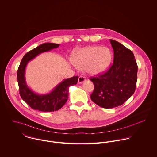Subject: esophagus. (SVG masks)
<instances>
[{
    "label": "esophagus",
    "instance_id": "1",
    "mask_svg": "<svg viewBox=\"0 0 157 157\" xmlns=\"http://www.w3.org/2000/svg\"><path fill=\"white\" fill-rule=\"evenodd\" d=\"M86 81V78L84 76H79L78 78V83L81 84Z\"/></svg>",
    "mask_w": 157,
    "mask_h": 157
}]
</instances>
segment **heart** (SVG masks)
<instances>
[{
    "label": "heart",
    "instance_id": "heart-1",
    "mask_svg": "<svg viewBox=\"0 0 157 157\" xmlns=\"http://www.w3.org/2000/svg\"><path fill=\"white\" fill-rule=\"evenodd\" d=\"M113 54L109 48L99 46L81 48L73 56V62L79 70H86L91 75L105 72L110 65Z\"/></svg>",
    "mask_w": 157,
    "mask_h": 157
}]
</instances>
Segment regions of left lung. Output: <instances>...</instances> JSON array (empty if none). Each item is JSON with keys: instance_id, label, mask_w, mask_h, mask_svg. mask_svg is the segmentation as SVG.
Segmentation results:
<instances>
[{"instance_id": "obj_1", "label": "left lung", "mask_w": 157, "mask_h": 157, "mask_svg": "<svg viewBox=\"0 0 157 157\" xmlns=\"http://www.w3.org/2000/svg\"><path fill=\"white\" fill-rule=\"evenodd\" d=\"M113 64L104 74L91 78L94 85L91 100L105 109L123 104L135 92L138 66L133 53L122 44L110 39Z\"/></svg>"}]
</instances>
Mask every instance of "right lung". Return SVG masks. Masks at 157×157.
Here are the masks:
<instances>
[{
  "instance_id": "right-lung-1",
  "label": "right lung",
  "mask_w": 157,
  "mask_h": 157,
  "mask_svg": "<svg viewBox=\"0 0 157 157\" xmlns=\"http://www.w3.org/2000/svg\"><path fill=\"white\" fill-rule=\"evenodd\" d=\"M59 46V44L44 43L27 53L22 58L17 71L20 95L33 109L42 112H53L61 109L68 99L70 87L77 84L78 76L65 79L47 94H38L29 87L25 79L27 64L41 53L48 52Z\"/></svg>"
}]
</instances>
